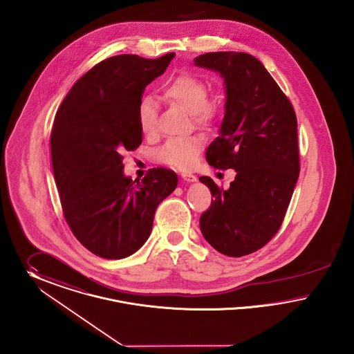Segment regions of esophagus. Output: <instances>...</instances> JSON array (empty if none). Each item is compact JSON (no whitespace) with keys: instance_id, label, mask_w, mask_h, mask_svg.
Listing matches in <instances>:
<instances>
[{"instance_id":"34e87169","label":"esophagus","mask_w":354,"mask_h":354,"mask_svg":"<svg viewBox=\"0 0 354 354\" xmlns=\"http://www.w3.org/2000/svg\"><path fill=\"white\" fill-rule=\"evenodd\" d=\"M181 177H183V180L186 181V183H196V181H197V177H196V176H193V174L183 173V174H181Z\"/></svg>"}]
</instances>
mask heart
Returning a JSON list of instances; mask_svg holds the SVG:
<instances>
[{"instance_id": "obj_1", "label": "heart", "mask_w": 354, "mask_h": 354, "mask_svg": "<svg viewBox=\"0 0 354 354\" xmlns=\"http://www.w3.org/2000/svg\"><path fill=\"white\" fill-rule=\"evenodd\" d=\"M162 97L189 113L198 127H210L216 122L220 106L216 100L207 98V86L201 78L193 75H183L174 78L164 88ZM138 124L145 134H151L157 128V106L150 98H144L138 105ZM203 140L198 137L174 138L160 150V160L173 168H192L200 150Z\"/></svg>"}]
</instances>
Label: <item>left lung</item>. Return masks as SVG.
<instances>
[{
    "label": "left lung",
    "instance_id": "1",
    "mask_svg": "<svg viewBox=\"0 0 354 354\" xmlns=\"http://www.w3.org/2000/svg\"><path fill=\"white\" fill-rule=\"evenodd\" d=\"M194 65L223 80L225 114L206 160L234 169L221 190L200 177L214 200L200 218L205 240L229 257L262 248L279 229L299 173L297 118L292 104L257 58L241 52H214Z\"/></svg>",
    "mask_w": 354,
    "mask_h": 354
}]
</instances>
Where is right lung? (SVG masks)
I'll return each mask as SVG.
<instances>
[{
	"label": "right lung",
	"mask_w": 354,
	"mask_h": 354,
	"mask_svg": "<svg viewBox=\"0 0 354 354\" xmlns=\"http://www.w3.org/2000/svg\"><path fill=\"white\" fill-rule=\"evenodd\" d=\"M174 56L106 58L75 82L57 111L50 149L64 216L75 239L102 259L137 252L149 239L157 206L177 187V174L165 168L133 181L121 156L141 144V97Z\"/></svg>",
	"instance_id": "obj_1"
}]
</instances>
